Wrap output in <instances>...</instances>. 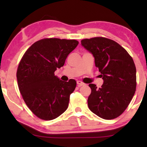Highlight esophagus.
<instances>
[{"label": "esophagus", "mask_w": 147, "mask_h": 147, "mask_svg": "<svg viewBox=\"0 0 147 147\" xmlns=\"http://www.w3.org/2000/svg\"><path fill=\"white\" fill-rule=\"evenodd\" d=\"M84 85H85V84H84V82H82L81 81H77V86H78V87H80V86H82Z\"/></svg>", "instance_id": "obj_1"}]
</instances>
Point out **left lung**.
<instances>
[{
	"label": "left lung",
	"mask_w": 147,
	"mask_h": 147,
	"mask_svg": "<svg viewBox=\"0 0 147 147\" xmlns=\"http://www.w3.org/2000/svg\"><path fill=\"white\" fill-rule=\"evenodd\" d=\"M81 44L94 58L104 83L90 84L88 99L92 112L106 120L117 118L127 108L135 94L136 68L128 52L117 42L102 37L84 39Z\"/></svg>",
	"instance_id": "obj_1"
}]
</instances>
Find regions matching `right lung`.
<instances>
[{
    "label": "right lung",
    "instance_id": "right-lung-1",
    "mask_svg": "<svg viewBox=\"0 0 147 147\" xmlns=\"http://www.w3.org/2000/svg\"><path fill=\"white\" fill-rule=\"evenodd\" d=\"M78 45L74 39L46 38L36 41L22 58L17 71L18 87L27 106L39 119L53 120L68 108L76 86L54 75Z\"/></svg>",
    "mask_w": 147,
    "mask_h": 147
}]
</instances>
